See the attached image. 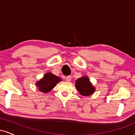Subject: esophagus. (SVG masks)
I'll use <instances>...</instances> for the list:
<instances>
[{
	"instance_id": "1",
	"label": "esophagus",
	"mask_w": 135,
	"mask_h": 135,
	"mask_svg": "<svg viewBox=\"0 0 135 135\" xmlns=\"http://www.w3.org/2000/svg\"><path fill=\"white\" fill-rule=\"evenodd\" d=\"M71 79H72V77H71L70 75H69V76H66V77L65 80H66V82H70Z\"/></svg>"
}]
</instances>
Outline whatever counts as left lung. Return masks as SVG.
I'll use <instances>...</instances> for the list:
<instances>
[{"instance_id": "1", "label": "left lung", "mask_w": 135, "mask_h": 135, "mask_svg": "<svg viewBox=\"0 0 135 135\" xmlns=\"http://www.w3.org/2000/svg\"><path fill=\"white\" fill-rule=\"evenodd\" d=\"M75 88L83 96H89L93 94L95 91V88L90 83L87 76L77 79L75 81Z\"/></svg>"}]
</instances>
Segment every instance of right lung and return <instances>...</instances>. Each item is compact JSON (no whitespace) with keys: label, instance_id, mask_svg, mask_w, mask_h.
I'll use <instances>...</instances> for the list:
<instances>
[{"label":"right lung","instance_id":"1","mask_svg":"<svg viewBox=\"0 0 135 135\" xmlns=\"http://www.w3.org/2000/svg\"><path fill=\"white\" fill-rule=\"evenodd\" d=\"M60 81H61V79L60 77L52 73L48 72L45 74L41 80L37 82L36 86L40 91L46 93L51 91Z\"/></svg>","mask_w":135,"mask_h":135}]
</instances>
